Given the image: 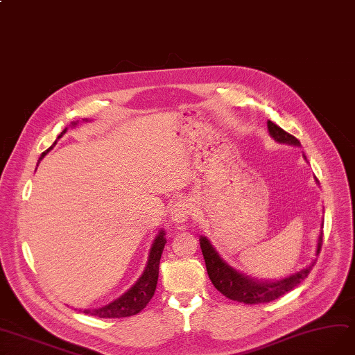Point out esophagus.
Returning a JSON list of instances; mask_svg holds the SVG:
<instances>
[{"label": "esophagus", "mask_w": 355, "mask_h": 355, "mask_svg": "<svg viewBox=\"0 0 355 355\" xmlns=\"http://www.w3.org/2000/svg\"><path fill=\"white\" fill-rule=\"evenodd\" d=\"M191 214V205L187 200H178L173 209H171L169 218L174 224H182V222H187Z\"/></svg>", "instance_id": "obj_1"}]
</instances>
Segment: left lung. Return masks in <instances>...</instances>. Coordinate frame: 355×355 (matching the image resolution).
I'll use <instances>...</instances> for the list:
<instances>
[{"mask_svg": "<svg viewBox=\"0 0 355 355\" xmlns=\"http://www.w3.org/2000/svg\"><path fill=\"white\" fill-rule=\"evenodd\" d=\"M268 131H269V136L275 141L282 143V144H290V146H301L300 141L294 136L286 133L285 130H282L272 121H268ZM316 182L319 184L318 180ZM322 227H323V220H322L320 232L318 237L316 256L320 252L322 240H323ZM199 241H200V248L205 257L206 270L214 286L227 298L239 301V303H244V304L269 303V301L286 294L288 291H291L293 288H295L301 281L307 278L311 268L314 266V263H316V260L313 259L303 269H300L291 275H288V277H284L279 279H257L250 277V275H245L230 266L227 261L219 256L216 248L212 245L211 241H209L207 237H205V235H202Z\"/></svg>", "mask_w": 355, "mask_h": 355, "instance_id": "1", "label": "left lung"}]
</instances>
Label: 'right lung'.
<instances>
[{
    "label": "right lung",
    "mask_w": 355,
    "mask_h": 355,
    "mask_svg": "<svg viewBox=\"0 0 355 355\" xmlns=\"http://www.w3.org/2000/svg\"><path fill=\"white\" fill-rule=\"evenodd\" d=\"M83 121L89 123L92 120L85 118ZM77 124H78V121H76V123L73 121L71 127H77ZM67 130L69 128L65 127L61 131V135L58 136L57 140H60L65 133H67ZM55 144H57V141L54 143V146ZM54 146H51L46 152H44L41 155L37 164L44 159L45 155ZM165 235L166 234L164 230H159V232L156 234V237L153 239V243L150 245L146 266H144L137 281L131 285L125 293H123L118 298L112 300L108 304H105L98 309H87V310H83V313L90 314V316L102 318V319H120V318L133 316V314H137L139 311H141L144 307H146V304L149 303L150 298L155 294L157 277H159V261H161V256H162L164 247L166 243Z\"/></svg>",
    "instance_id": "right-lung-1"
}]
</instances>
